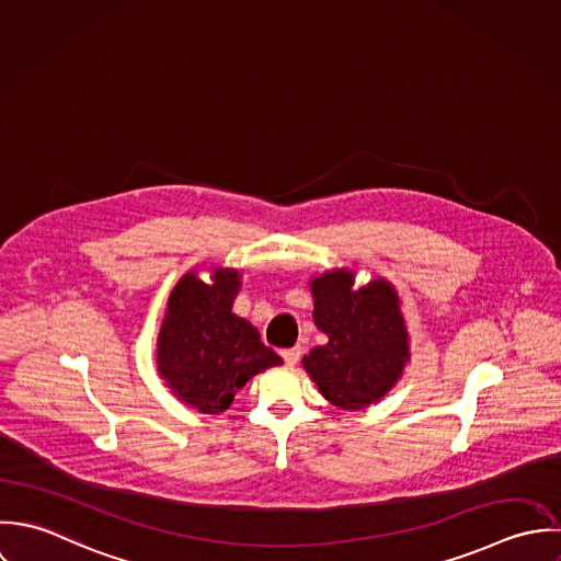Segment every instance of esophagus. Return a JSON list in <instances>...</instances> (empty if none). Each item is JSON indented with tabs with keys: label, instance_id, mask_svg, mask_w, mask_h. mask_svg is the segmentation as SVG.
<instances>
[{
	"label": "esophagus",
	"instance_id": "1",
	"mask_svg": "<svg viewBox=\"0 0 561 561\" xmlns=\"http://www.w3.org/2000/svg\"><path fill=\"white\" fill-rule=\"evenodd\" d=\"M282 357H284V362H286L288 366H295V364L299 362V357H301V348H299V346L284 348V351H282Z\"/></svg>",
	"mask_w": 561,
	"mask_h": 561
}]
</instances>
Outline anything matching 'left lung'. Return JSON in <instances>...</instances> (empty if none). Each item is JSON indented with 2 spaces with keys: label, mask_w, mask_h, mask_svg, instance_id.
Listing matches in <instances>:
<instances>
[{
  "label": "left lung",
  "mask_w": 561,
  "mask_h": 561,
  "mask_svg": "<svg viewBox=\"0 0 561 561\" xmlns=\"http://www.w3.org/2000/svg\"><path fill=\"white\" fill-rule=\"evenodd\" d=\"M314 325L328 342L301 364L319 392L337 410L379 403L410 362V334L397 288L375 277L355 288L353 268H332L310 279Z\"/></svg>",
  "instance_id": "left-lung-1"
}]
</instances>
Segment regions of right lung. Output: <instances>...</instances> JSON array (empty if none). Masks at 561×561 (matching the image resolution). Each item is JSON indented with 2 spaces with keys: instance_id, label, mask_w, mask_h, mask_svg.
Instances as JSON below:
<instances>
[{
  "instance_id": "right-lung-1",
  "label": "right lung",
  "mask_w": 561,
  "mask_h": 561,
  "mask_svg": "<svg viewBox=\"0 0 561 561\" xmlns=\"http://www.w3.org/2000/svg\"><path fill=\"white\" fill-rule=\"evenodd\" d=\"M238 268H213V282L197 271L180 277L169 295L156 342V366L178 401L219 416L236 392L282 357L264 346L260 332L231 312L242 286Z\"/></svg>"
}]
</instances>
